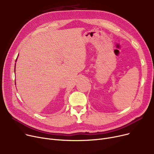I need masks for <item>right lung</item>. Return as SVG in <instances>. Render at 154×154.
I'll return each instance as SVG.
<instances>
[{"mask_svg":"<svg viewBox=\"0 0 154 154\" xmlns=\"http://www.w3.org/2000/svg\"><path fill=\"white\" fill-rule=\"evenodd\" d=\"M16 61H17V59H16ZM16 61H15V62H16Z\"/></svg>","mask_w":154,"mask_h":154,"instance_id":"add662e5","label":"right lung"}]
</instances>
